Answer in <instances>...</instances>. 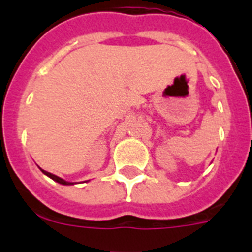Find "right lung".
<instances>
[{
  "mask_svg": "<svg viewBox=\"0 0 252 252\" xmlns=\"http://www.w3.org/2000/svg\"><path fill=\"white\" fill-rule=\"evenodd\" d=\"M41 171H43V173H44V174H45V175H48L49 178H51V179H53V180H55V182H58V183H60V184H64V186H69V184H72V183H69V182H65V180H64V179H62V178L57 177V175L51 174V173H48V171L43 170V169H41Z\"/></svg>",
  "mask_w": 252,
  "mask_h": 252,
  "instance_id": "obj_1",
  "label": "right lung"
}]
</instances>
